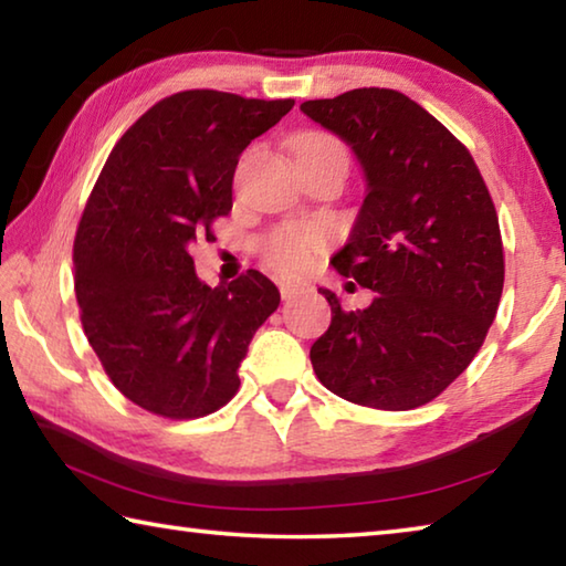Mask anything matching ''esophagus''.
<instances>
[{
  "mask_svg": "<svg viewBox=\"0 0 566 566\" xmlns=\"http://www.w3.org/2000/svg\"><path fill=\"white\" fill-rule=\"evenodd\" d=\"M300 292H302V286H296V284H290V282H282V284H280V294H282L284 302L294 300V296L300 294Z\"/></svg>",
  "mask_w": 566,
  "mask_h": 566,
  "instance_id": "34e87169",
  "label": "esophagus"
}]
</instances>
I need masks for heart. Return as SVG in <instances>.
I'll return each mask as SVG.
<instances>
[{
	"label": "heart",
	"instance_id": "obj_1",
	"mask_svg": "<svg viewBox=\"0 0 566 566\" xmlns=\"http://www.w3.org/2000/svg\"><path fill=\"white\" fill-rule=\"evenodd\" d=\"M294 157L300 167L317 165V161H339L349 167V151L342 142L327 132H304L294 139ZM332 237L317 224H284L264 239L262 260L282 276L304 274L314 260L329 247Z\"/></svg>",
	"mask_w": 566,
	"mask_h": 566
}]
</instances>
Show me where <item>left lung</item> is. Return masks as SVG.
Listing matches in <instances>:
<instances>
[{
    "instance_id": "left-lung-1",
    "label": "left lung",
    "mask_w": 566,
    "mask_h": 566,
    "mask_svg": "<svg viewBox=\"0 0 566 566\" xmlns=\"http://www.w3.org/2000/svg\"><path fill=\"white\" fill-rule=\"evenodd\" d=\"M342 137L367 177L334 270L375 292L361 312L319 290L332 324L312 344L314 375L361 407L427 405L474 359L504 286L500 217L469 149L397 90L364 87L302 104Z\"/></svg>"
}]
</instances>
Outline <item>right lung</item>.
<instances>
[{"instance_id":"add662e5","label":"right lung","mask_w":566,"mask_h":566,"mask_svg":"<svg viewBox=\"0 0 566 566\" xmlns=\"http://www.w3.org/2000/svg\"><path fill=\"white\" fill-rule=\"evenodd\" d=\"M294 99L187 90L157 102L122 134L74 237V292L104 371L134 405L197 419L237 395V369L280 290L249 270L207 286L189 247L232 212L249 142Z\"/></svg>"}]
</instances>
